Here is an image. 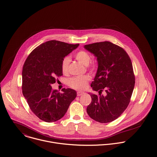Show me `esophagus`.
Listing matches in <instances>:
<instances>
[{
	"label": "esophagus",
	"mask_w": 157,
	"mask_h": 157,
	"mask_svg": "<svg viewBox=\"0 0 157 157\" xmlns=\"http://www.w3.org/2000/svg\"><path fill=\"white\" fill-rule=\"evenodd\" d=\"M84 94V92H81V91H78L77 92V95L78 96H81Z\"/></svg>",
	"instance_id": "esophagus-1"
}]
</instances>
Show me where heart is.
<instances>
[{"instance_id":"heart-1","label":"heart","mask_w":157,"mask_h":157,"mask_svg":"<svg viewBox=\"0 0 157 157\" xmlns=\"http://www.w3.org/2000/svg\"><path fill=\"white\" fill-rule=\"evenodd\" d=\"M75 57L76 59V60H78L79 62L87 66V68L90 71H94L95 69L96 65L95 63L92 62L90 63H89L91 59V56L85 50H79L75 54ZM70 62V58L68 56L65 57L62 59L61 62L60 68L61 71L63 75H67L68 73V67ZM90 80V78L89 76L87 75H84L82 76H76L71 78L69 80L68 84L69 86L73 89L82 90H84L87 87Z\"/></svg>"}]
</instances>
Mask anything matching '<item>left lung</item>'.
Wrapping results in <instances>:
<instances>
[{
  "label": "left lung",
  "instance_id": "left-lung-1",
  "mask_svg": "<svg viewBox=\"0 0 157 157\" xmlns=\"http://www.w3.org/2000/svg\"><path fill=\"white\" fill-rule=\"evenodd\" d=\"M84 48L97 57L98 69L90 86L99 94H90L92 101L87 113L99 123L112 122L130 102L135 84L131 60L122 47L109 41L85 45ZM103 91L105 96L101 95Z\"/></svg>",
  "mask_w": 157,
  "mask_h": 157
}]
</instances>
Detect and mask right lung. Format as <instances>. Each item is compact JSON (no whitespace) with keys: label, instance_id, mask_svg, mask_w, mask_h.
<instances>
[{"label":"right lung","instance_id":"right-lung-1","mask_svg":"<svg viewBox=\"0 0 157 157\" xmlns=\"http://www.w3.org/2000/svg\"><path fill=\"white\" fill-rule=\"evenodd\" d=\"M79 45L52 40L34 48L27 57L22 71V92L33 113L48 123L61 119L68 110L76 92L53 90L51 84L63 75L62 59Z\"/></svg>","mask_w":157,"mask_h":157}]
</instances>
